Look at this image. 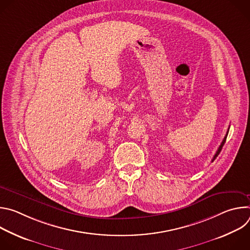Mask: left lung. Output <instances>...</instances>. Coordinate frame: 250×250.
Returning a JSON list of instances; mask_svg holds the SVG:
<instances>
[{
    "label": "left lung",
    "instance_id": "obj_1",
    "mask_svg": "<svg viewBox=\"0 0 250 250\" xmlns=\"http://www.w3.org/2000/svg\"><path fill=\"white\" fill-rule=\"evenodd\" d=\"M228 132H229V130H228ZM228 132H227V134H226V136H225V138H224V140H223V142L221 144V146H220V147L218 148V151L216 152V154H215V156H213V158H212V160H211V162L215 160L217 157H218V155L220 154V152L222 151V148H223V146H224V145H225V142H226V139H227V136H228Z\"/></svg>",
    "mask_w": 250,
    "mask_h": 250
}]
</instances>
